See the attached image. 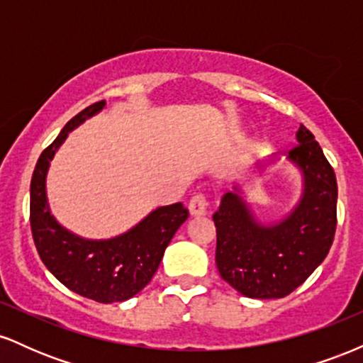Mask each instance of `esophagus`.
Masks as SVG:
<instances>
[{
  "instance_id": "esophagus-1",
  "label": "esophagus",
  "mask_w": 363,
  "mask_h": 363,
  "mask_svg": "<svg viewBox=\"0 0 363 363\" xmlns=\"http://www.w3.org/2000/svg\"><path fill=\"white\" fill-rule=\"evenodd\" d=\"M189 213L191 216H205L208 213V201L205 196H193V199L189 201Z\"/></svg>"
}]
</instances>
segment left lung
Wrapping results in <instances>:
<instances>
[{"instance_id":"left-lung-1","label":"left lung","mask_w":363,"mask_h":363,"mask_svg":"<svg viewBox=\"0 0 363 363\" xmlns=\"http://www.w3.org/2000/svg\"><path fill=\"white\" fill-rule=\"evenodd\" d=\"M301 174L294 208L273 222H261L247 203L245 184L235 181L213 215L220 277L249 298H281L301 286L324 261L336 230V176L314 135L298 128L297 147L257 162L254 172L280 162Z\"/></svg>"}]
</instances>
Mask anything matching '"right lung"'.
<instances>
[{
	"label": "right lung",
	"instance_id": "add662e5",
	"mask_svg": "<svg viewBox=\"0 0 363 363\" xmlns=\"http://www.w3.org/2000/svg\"><path fill=\"white\" fill-rule=\"evenodd\" d=\"M104 107L106 101L83 109L40 153L30 182V227L37 252L56 280L82 297L112 303L135 297L148 285L189 213L182 203L158 206L135 227L111 239H85L57 222L45 189L49 165L69 133Z\"/></svg>",
	"mask_w": 363,
	"mask_h": 363
}]
</instances>
